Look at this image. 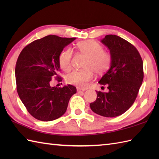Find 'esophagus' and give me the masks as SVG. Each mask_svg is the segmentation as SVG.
Segmentation results:
<instances>
[{"mask_svg": "<svg viewBox=\"0 0 159 159\" xmlns=\"http://www.w3.org/2000/svg\"><path fill=\"white\" fill-rule=\"evenodd\" d=\"M86 89H81V88H77V92L78 93H80V92H85Z\"/></svg>", "mask_w": 159, "mask_h": 159, "instance_id": "esophagus-1", "label": "esophagus"}]
</instances>
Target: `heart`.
<instances>
[{"mask_svg":"<svg viewBox=\"0 0 159 159\" xmlns=\"http://www.w3.org/2000/svg\"><path fill=\"white\" fill-rule=\"evenodd\" d=\"M76 49L87 56L84 70H74L67 76V81L80 87L87 86L93 77V71L102 74L109 68L111 56L109 52L102 50V46L95 40L89 39L77 43ZM72 50L67 48L60 53L59 63L61 68L68 72L72 68Z\"/></svg>","mask_w":159,"mask_h":159,"instance_id":"obj_1","label":"heart"}]
</instances>
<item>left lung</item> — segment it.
I'll list each match as a JSON object with an SVG mask.
<instances>
[{
    "label": "left lung",
    "instance_id": "obj_1",
    "mask_svg": "<svg viewBox=\"0 0 159 159\" xmlns=\"http://www.w3.org/2000/svg\"><path fill=\"white\" fill-rule=\"evenodd\" d=\"M110 50L109 70L98 83L107 85L108 92H96L97 98L90 104L91 109L107 117L119 116L133 105L143 79V64L137 48L116 35L101 39Z\"/></svg>",
    "mask_w": 159,
    "mask_h": 159
}]
</instances>
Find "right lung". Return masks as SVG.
Returning a JSON list of instances; mask_svg holds the SVG:
<instances>
[{
    "label": "right lung",
    "instance_id": "obj_1",
    "mask_svg": "<svg viewBox=\"0 0 159 159\" xmlns=\"http://www.w3.org/2000/svg\"><path fill=\"white\" fill-rule=\"evenodd\" d=\"M75 39L50 35L29 43L20 54L15 69L17 92L37 120L49 121L62 116L70 98L76 93L72 85L62 88L50 85L52 77H58L60 71V53Z\"/></svg>",
    "mask_w": 159,
    "mask_h": 159
}]
</instances>
